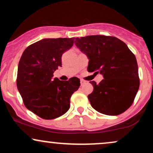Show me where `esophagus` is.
<instances>
[{"instance_id": "34e87169", "label": "esophagus", "mask_w": 153, "mask_h": 153, "mask_svg": "<svg viewBox=\"0 0 153 153\" xmlns=\"http://www.w3.org/2000/svg\"><path fill=\"white\" fill-rule=\"evenodd\" d=\"M85 83V81L84 80H80V85H82Z\"/></svg>"}]
</instances>
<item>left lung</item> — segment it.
<instances>
[{"label":"left lung","instance_id":"obj_1","mask_svg":"<svg viewBox=\"0 0 153 153\" xmlns=\"http://www.w3.org/2000/svg\"><path fill=\"white\" fill-rule=\"evenodd\" d=\"M75 44L89 59L88 71L103 75L88 96L100 113L115 116L127 110L140 87L136 57L125 43L115 36L91 35L75 39Z\"/></svg>","mask_w":153,"mask_h":153}]
</instances>
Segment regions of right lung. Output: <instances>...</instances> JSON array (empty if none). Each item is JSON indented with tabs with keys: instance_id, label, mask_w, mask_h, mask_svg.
Masks as SVG:
<instances>
[{
	"instance_id": "add662e5",
	"label": "right lung",
	"mask_w": 153,
	"mask_h": 153,
	"mask_svg": "<svg viewBox=\"0 0 153 153\" xmlns=\"http://www.w3.org/2000/svg\"><path fill=\"white\" fill-rule=\"evenodd\" d=\"M75 38L44 39L29 45L19 62L16 85L26 108L44 119H53L70 108L71 98L80 87L76 77L66 81L55 78L62 55Z\"/></svg>"
}]
</instances>
